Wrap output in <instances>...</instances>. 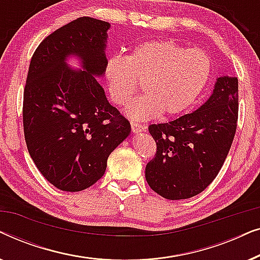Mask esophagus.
<instances>
[{
  "instance_id": "esophagus-1",
  "label": "esophagus",
  "mask_w": 260,
  "mask_h": 260,
  "mask_svg": "<svg viewBox=\"0 0 260 260\" xmlns=\"http://www.w3.org/2000/svg\"><path fill=\"white\" fill-rule=\"evenodd\" d=\"M131 129H133V133H142V131H145L147 130V126L143 125V124H140V123H136V122H131Z\"/></svg>"
}]
</instances>
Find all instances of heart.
Segmentation results:
<instances>
[{"mask_svg": "<svg viewBox=\"0 0 260 260\" xmlns=\"http://www.w3.org/2000/svg\"><path fill=\"white\" fill-rule=\"evenodd\" d=\"M211 71V58L202 49L152 40L136 46L126 58H110L104 73L110 97L118 105H125L143 84L144 95L131 102L125 112L145 120L186 111L205 88Z\"/></svg>", "mask_w": 260, "mask_h": 260, "instance_id": "heart-1", "label": "heart"}]
</instances>
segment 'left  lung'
Here are the masks:
<instances>
[{"label": "left lung", "mask_w": 260, "mask_h": 260, "mask_svg": "<svg viewBox=\"0 0 260 260\" xmlns=\"http://www.w3.org/2000/svg\"><path fill=\"white\" fill-rule=\"evenodd\" d=\"M238 122V79L220 77L205 104L169 123L151 124L157 145L145 167L149 187L169 200L195 197L215 179Z\"/></svg>", "instance_id": "8db88e82"}]
</instances>
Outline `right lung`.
Listing matches in <instances>:
<instances>
[{"label":"right lung","instance_id":"obj_1","mask_svg":"<svg viewBox=\"0 0 260 260\" xmlns=\"http://www.w3.org/2000/svg\"><path fill=\"white\" fill-rule=\"evenodd\" d=\"M110 23L84 16L35 49L23 93L24 140L35 166L60 190L79 191L104 175L110 154L129 136V120L110 104L104 76ZM78 56L84 71L70 69Z\"/></svg>","mask_w":260,"mask_h":260}]
</instances>
